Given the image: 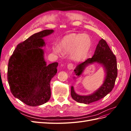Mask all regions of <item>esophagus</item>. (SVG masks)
I'll use <instances>...</instances> for the list:
<instances>
[{"label":"esophagus","instance_id":"1","mask_svg":"<svg viewBox=\"0 0 131 131\" xmlns=\"http://www.w3.org/2000/svg\"><path fill=\"white\" fill-rule=\"evenodd\" d=\"M67 68H68V69L69 70L72 69L73 68V64H72V63H69V64L67 65Z\"/></svg>","mask_w":131,"mask_h":131}]
</instances>
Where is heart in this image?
<instances>
[{
	"label": "heart",
	"instance_id": "b5f03b06",
	"mask_svg": "<svg viewBox=\"0 0 131 131\" xmlns=\"http://www.w3.org/2000/svg\"><path fill=\"white\" fill-rule=\"evenodd\" d=\"M92 42L89 36L82 34H70L63 38L61 42L62 48L70 52V57L74 61H79L85 59L91 49ZM54 52L60 53L62 50L60 46H55Z\"/></svg>",
	"mask_w": 131,
	"mask_h": 131
}]
</instances>
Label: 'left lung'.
Segmentation results:
<instances>
[{
	"mask_svg": "<svg viewBox=\"0 0 131 131\" xmlns=\"http://www.w3.org/2000/svg\"><path fill=\"white\" fill-rule=\"evenodd\" d=\"M96 62L101 64L104 68L105 78L103 84L94 93L88 96H81L77 94L73 86L71 87V96L77 102L90 104L104 98L114 88L117 75L116 58L106 42L103 39L99 41L93 56L76 67L74 69L75 74L80 77L87 66Z\"/></svg>",
	"mask_w": 131,
	"mask_h": 131,
	"instance_id": "1",
	"label": "left lung"
}]
</instances>
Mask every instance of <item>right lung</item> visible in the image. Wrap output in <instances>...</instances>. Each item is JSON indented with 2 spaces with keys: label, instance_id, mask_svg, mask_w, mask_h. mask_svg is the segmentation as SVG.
I'll return each mask as SVG.
<instances>
[{
  "label": "right lung",
  "instance_id": "obj_1",
  "mask_svg": "<svg viewBox=\"0 0 131 131\" xmlns=\"http://www.w3.org/2000/svg\"><path fill=\"white\" fill-rule=\"evenodd\" d=\"M52 29L35 33L18 43L7 67V81L14 96L26 104L35 106L45 103L51 97L50 81L57 72V62L46 65L43 38Z\"/></svg>",
  "mask_w": 131,
  "mask_h": 131
}]
</instances>
